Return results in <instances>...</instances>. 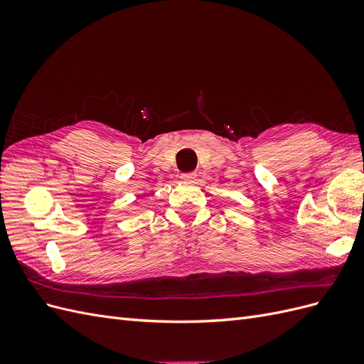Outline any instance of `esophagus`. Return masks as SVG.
Segmentation results:
<instances>
[{
	"instance_id": "obj_1",
	"label": "esophagus",
	"mask_w": 364,
	"mask_h": 364,
	"mask_svg": "<svg viewBox=\"0 0 364 364\" xmlns=\"http://www.w3.org/2000/svg\"><path fill=\"white\" fill-rule=\"evenodd\" d=\"M181 178L183 179V181H194L196 179V173H183Z\"/></svg>"
}]
</instances>
